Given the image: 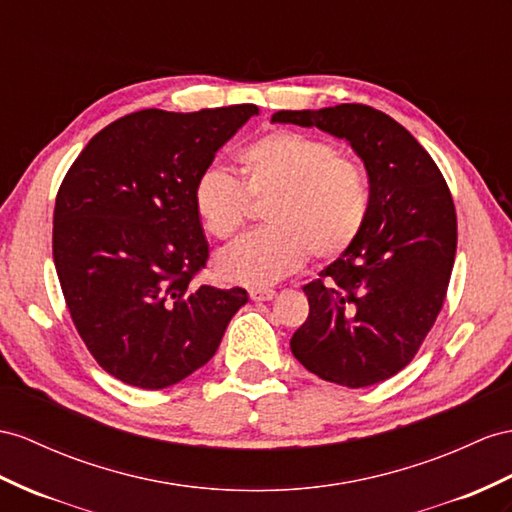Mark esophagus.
<instances>
[{"label":"esophagus","mask_w":512,"mask_h":512,"mask_svg":"<svg viewBox=\"0 0 512 512\" xmlns=\"http://www.w3.org/2000/svg\"><path fill=\"white\" fill-rule=\"evenodd\" d=\"M248 296H251L253 303H264V300H272L274 296H277V292L268 290V287H253V290L248 292Z\"/></svg>","instance_id":"obj_1"}]
</instances>
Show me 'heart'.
I'll use <instances>...</instances> for the list:
<instances>
[{
	"instance_id": "b5f03b06",
	"label": "heart",
	"mask_w": 512,
	"mask_h": 512,
	"mask_svg": "<svg viewBox=\"0 0 512 512\" xmlns=\"http://www.w3.org/2000/svg\"><path fill=\"white\" fill-rule=\"evenodd\" d=\"M244 187L270 196L268 225L222 248L220 279L238 285H270L309 259H333L359 238L368 218V181L355 162L339 157L335 144L298 131H270L240 153ZM194 212L203 229L227 240L242 227L248 199L227 170L209 166L192 188Z\"/></svg>"
}]
</instances>
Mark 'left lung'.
I'll return each instance as SVG.
<instances>
[{
    "label": "left lung",
    "instance_id": "8db88e82",
    "mask_svg": "<svg viewBox=\"0 0 512 512\" xmlns=\"http://www.w3.org/2000/svg\"><path fill=\"white\" fill-rule=\"evenodd\" d=\"M272 123L346 140L370 181L359 238L303 287L307 322L292 355L322 381L350 389L409 365L435 324L456 255V212L437 164L409 131L363 103L281 110Z\"/></svg>",
    "mask_w": 512,
    "mask_h": 512
}]
</instances>
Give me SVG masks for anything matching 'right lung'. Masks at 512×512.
Returning a JSON list of instances; mask_svg holds the SVG:
<instances>
[{
	"label": "right lung",
	"mask_w": 512,
	"mask_h": 512,
	"mask_svg": "<svg viewBox=\"0 0 512 512\" xmlns=\"http://www.w3.org/2000/svg\"><path fill=\"white\" fill-rule=\"evenodd\" d=\"M242 106L140 110L90 140L64 177L54 264L77 333L103 370L164 389L216 355L242 287L192 285L209 255L194 181L251 116Z\"/></svg>",
	"instance_id": "right-lung-1"
}]
</instances>
